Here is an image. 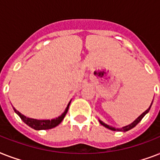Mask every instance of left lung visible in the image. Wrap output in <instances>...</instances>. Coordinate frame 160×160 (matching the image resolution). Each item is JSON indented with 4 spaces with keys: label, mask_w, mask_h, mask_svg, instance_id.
<instances>
[{
    "label": "left lung",
    "mask_w": 160,
    "mask_h": 160,
    "mask_svg": "<svg viewBox=\"0 0 160 160\" xmlns=\"http://www.w3.org/2000/svg\"><path fill=\"white\" fill-rule=\"evenodd\" d=\"M152 103H153V101H152ZM152 103H151V105H150V106L149 107V109H146V110H145V111H144V113H143V114H140V115H139V116L138 117V118H137V119H135V120H134V122H133V123H131V124H129V125H126V126L122 127L121 129H115V128H114V127L109 126V125H108V124H105L104 122H102V121H101V120H100V119H99V121H100V123L101 124H102L103 126H105V128H107V129H111V130H114V131H124V132L128 131V130H129V129H133V128H134V126H136L137 124H139V122H140V120H141V119H143V118H144V115H145V114H146L147 113H148V112L149 111V109H150V107H151V105H152Z\"/></svg>",
    "instance_id": "left-lung-1"
}]
</instances>
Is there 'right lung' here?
<instances>
[{
	"label": "right lung",
	"mask_w": 160,
	"mask_h": 160,
	"mask_svg": "<svg viewBox=\"0 0 160 160\" xmlns=\"http://www.w3.org/2000/svg\"><path fill=\"white\" fill-rule=\"evenodd\" d=\"M70 103L68 104L67 107H66V109L64 111L60 116H59L58 118H55V119H31V118H27L25 115H23L22 114H21L18 110H16L15 108L13 107L14 111L16 112V114H18L20 118H21L22 120H23L24 123H26L28 126H30L32 129H36V130H41V129H52L54 127L57 126L58 124H60L61 123L64 118H65V114L67 113L68 109H69V106H70Z\"/></svg>",
	"instance_id": "obj_1"
}]
</instances>
